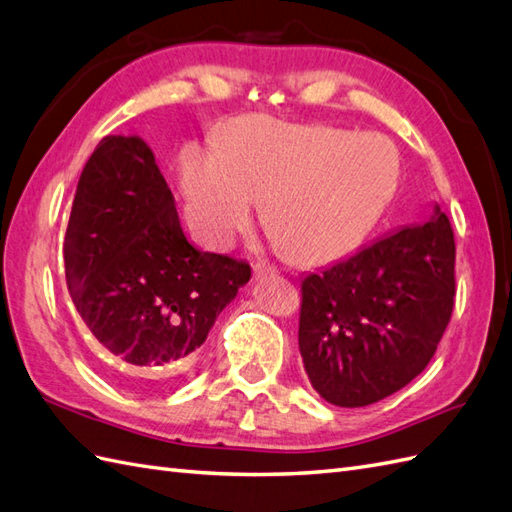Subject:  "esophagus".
Returning a JSON list of instances; mask_svg holds the SVG:
<instances>
[{"instance_id": "1", "label": "esophagus", "mask_w": 512, "mask_h": 512, "mask_svg": "<svg viewBox=\"0 0 512 512\" xmlns=\"http://www.w3.org/2000/svg\"><path fill=\"white\" fill-rule=\"evenodd\" d=\"M253 272H255V279H261V277H272V274H277V270H274V268H272V266H268V264H255Z\"/></svg>"}]
</instances>
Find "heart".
I'll return each instance as SVG.
<instances>
[{
	"label": "heart",
	"instance_id": "b5f03b06",
	"mask_svg": "<svg viewBox=\"0 0 512 512\" xmlns=\"http://www.w3.org/2000/svg\"><path fill=\"white\" fill-rule=\"evenodd\" d=\"M398 183V157L374 134L255 114L220 151L190 147L181 192L192 229L227 248L261 205V225L294 264H329L361 244Z\"/></svg>",
	"mask_w": 512,
	"mask_h": 512
}]
</instances>
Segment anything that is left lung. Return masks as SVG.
<instances>
[{"mask_svg":"<svg viewBox=\"0 0 512 512\" xmlns=\"http://www.w3.org/2000/svg\"><path fill=\"white\" fill-rule=\"evenodd\" d=\"M454 231L428 220L303 279L298 348L320 396L368 406L409 385L435 355L454 307Z\"/></svg>","mask_w":512,"mask_h":512,"instance_id":"obj_1","label":"left lung"}]
</instances>
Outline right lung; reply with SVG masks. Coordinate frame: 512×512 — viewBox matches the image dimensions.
Returning <instances> with one entry per match:
<instances>
[{
    "instance_id": "add662e5",
    "label": "right lung",
    "mask_w": 512,
    "mask_h": 512,
    "mask_svg": "<svg viewBox=\"0 0 512 512\" xmlns=\"http://www.w3.org/2000/svg\"><path fill=\"white\" fill-rule=\"evenodd\" d=\"M64 274L116 378L149 391L192 361L251 266L194 248L149 144L106 136L77 183Z\"/></svg>"
}]
</instances>
